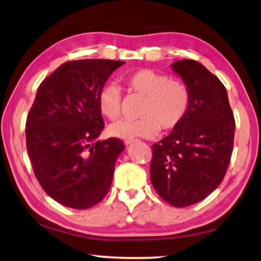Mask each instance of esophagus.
I'll list each match as a JSON object with an SVG mask.
<instances>
[{
    "mask_svg": "<svg viewBox=\"0 0 261 261\" xmlns=\"http://www.w3.org/2000/svg\"><path fill=\"white\" fill-rule=\"evenodd\" d=\"M134 141H135V139H126V140L124 141V144L127 146V145H131L132 143H134Z\"/></svg>",
    "mask_w": 261,
    "mask_h": 261,
    "instance_id": "1",
    "label": "esophagus"
}]
</instances>
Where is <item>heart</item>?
<instances>
[{
	"label": "heart",
	"instance_id": "obj_1",
	"mask_svg": "<svg viewBox=\"0 0 261 261\" xmlns=\"http://www.w3.org/2000/svg\"><path fill=\"white\" fill-rule=\"evenodd\" d=\"M129 90L145 96L140 109V118L136 121L122 118L108 127L110 136L121 139L155 136L160 126L171 130L177 126L187 115L190 106L188 86L178 79L152 69H140L125 78ZM100 112L110 120L121 114V92L117 86L107 84L99 92Z\"/></svg>",
	"mask_w": 261,
	"mask_h": 261
}]
</instances>
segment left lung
<instances>
[{
  "mask_svg": "<svg viewBox=\"0 0 261 261\" xmlns=\"http://www.w3.org/2000/svg\"><path fill=\"white\" fill-rule=\"evenodd\" d=\"M171 69L190 92L183 121L153 145L151 182L159 196L175 207L197 204L222 182L230 162L235 118L220 79L193 60Z\"/></svg>",
  "mask_w": 261,
  "mask_h": 261,
  "instance_id": "1",
  "label": "left lung"
}]
</instances>
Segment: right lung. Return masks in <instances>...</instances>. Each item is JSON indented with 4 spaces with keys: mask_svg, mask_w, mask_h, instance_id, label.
I'll list each match as a JSON object with an SVG mask.
<instances>
[{
    "mask_svg": "<svg viewBox=\"0 0 261 261\" xmlns=\"http://www.w3.org/2000/svg\"><path fill=\"white\" fill-rule=\"evenodd\" d=\"M113 60L65 62L38 87L26 120V147L35 177L60 204L87 210L113 182L122 140H98L105 123L98 96L115 70Z\"/></svg>",
    "mask_w": 261,
    "mask_h": 261,
    "instance_id": "1",
    "label": "right lung"
}]
</instances>
